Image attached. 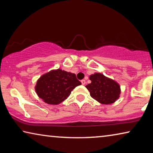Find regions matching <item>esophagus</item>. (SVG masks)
I'll return each mask as SVG.
<instances>
[{
	"instance_id": "34e87169",
	"label": "esophagus",
	"mask_w": 153,
	"mask_h": 153,
	"mask_svg": "<svg viewBox=\"0 0 153 153\" xmlns=\"http://www.w3.org/2000/svg\"><path fill=\"white\" fill-rule=\"evenodd\" d=\"M81 82H82V85H85V84H86V80H85V79H82L81 80Z\"/></svg>"
}]
</instances>
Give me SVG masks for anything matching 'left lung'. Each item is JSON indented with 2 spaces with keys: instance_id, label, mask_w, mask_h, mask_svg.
<instances>
[{
  "instance_id": "obj_1",
  "label": "left lung",
  "mask_w": 153,
  "mask_h": 153,
  "mask_svg": "<svg viewBox=\"0 0 153 153\" xmlns=\"http://www.w3.org/2000/svg\"><path fill=\"white\" fill-rule=\"evenodd\" d=\"M92 82L86 86L90 96L102 104H111L120 97V87L117 82L101 74L90 76Z\"/></svg>"
}]
</instances>
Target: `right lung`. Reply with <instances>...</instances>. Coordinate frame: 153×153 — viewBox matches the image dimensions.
<instances>
[{
	"label": "right lung",
	"instance_id": "right-lung-1",
	"mask_svg": "<svg viewBox=\"0 0 153 153\" xmlns=\"http://www.w3.org/2000/svg\"><path fill=\"white\" fill-rule=\"evenodd\" d=\"M81 84L76 74L56 69L43 75L38 80L36 91L45 102L58 105L70 95L75 88Z\"/></svg>",
	"mask_w": 153,
	"mask_h": 153
}]
</instances>
